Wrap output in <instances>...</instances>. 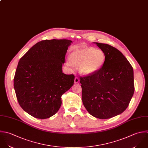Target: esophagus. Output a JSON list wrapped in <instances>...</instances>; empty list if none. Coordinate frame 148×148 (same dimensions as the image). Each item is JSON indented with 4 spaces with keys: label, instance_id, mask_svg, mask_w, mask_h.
Returning <instances> with one entry per match:
<instances>
[{
    "label": "esophagus",
    "instance_id": "obj_1",
    "mask_svg": "<svg viewBox=\"0 0 148 148\" xmlns=\"http://www.w3.org/2000/svg\"><path fill=\"white\" fill-rule=\"evenodd\" d=\"M79 82V78H78V77H75V79H74V82H75V84H77V83H78Z\"/></svg>",
    "mask_w": 148,
    "mask_h": 148
}]
</instances>
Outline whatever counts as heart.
Returning a JSON list of instances; mask_svg holds the SVG:
<instances>
[{"label":"heart","mask_w":148,"mask_h":148,"mask_svg":"<svg viewBox=\"0 0 148 148\" xmlns=\"http://www.w3.org/2000/svg\"><path fill=\"white\" fill-rule=\"evenodd\" d=\"M106 61V54L100 49L89 47H75L67 60V65L78 66L79 72L84 75H90L98 72Z\"/></svg>","instance_id":"1"}]
</instances>
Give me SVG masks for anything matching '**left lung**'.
<instances>
[{
	"label": "left lung",
	"mask_w": 148,
	"mask_h": 148,
	"mask_svg": "<svg viewBox=\"0 0 148 148\" xmlns=\"http://www.w3.org/2000/svg\"><path fill=\"white\" fill-rule=\"evenodd\" d=\"M106 54V61L96 73L80 77L82 100L95 118L109 119L122 114L134 92L133 69L122 53L107 44L95 42Z\"/></svg>",
	"instance_id": "left-lung-1"
}]
</instances>
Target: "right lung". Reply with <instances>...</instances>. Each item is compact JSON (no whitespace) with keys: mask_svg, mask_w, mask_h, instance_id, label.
<instances>
[{"mask_svg":"<svg viewBox=\"0 0 148 148\" xmlns=\"http://www.w3.org/2000/svg\"><path fill=\"white\" fill-rule=\"evenodd\" d=\"M69 40H45L20 59L14 88L21 108L31 116L47 119L59 110L61 96L74 84V75L62 72Z\"/></svg>","mask_w":148,"mask_h":148,"instance_id":"add662e5","label":"right lung"}]
</instances>
